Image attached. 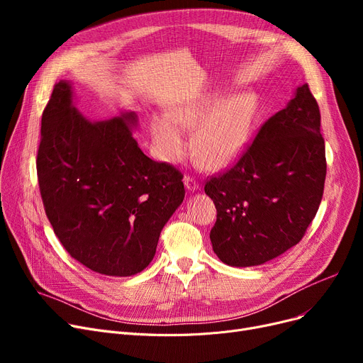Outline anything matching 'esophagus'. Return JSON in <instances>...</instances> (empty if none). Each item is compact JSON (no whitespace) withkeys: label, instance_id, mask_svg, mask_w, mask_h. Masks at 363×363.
Listing matches in <instances>:
<instances>
[{"label":"esophagus","instance_id":"1","mask_svg":"<svg viewBox=\"0 0 363 363\" xmlns=\"http://www.w3.org/2000/svg\"><path fill=\"white\" fill-rule=\"evenodd\" d=\"M184 184H185L188 191H191V193L197 191V189L200 188L199 181H196L193 177H185V178H184Z\"/></svg>","mask_w":363,"mask_h":363}]
</instances>
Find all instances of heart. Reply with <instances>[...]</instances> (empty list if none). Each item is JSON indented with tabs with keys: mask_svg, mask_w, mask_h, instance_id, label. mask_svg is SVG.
<instances>
[{
	"mask_svg": "<svg viewBox=\"0 0 363 363\" xmlns=\"http://www.w3.org/2000/svg\"><path fill=\"white\" fill-rule=\"evenodd\" d=\"M257 113V100L250 92L226 99L222 91H206L150 119L152 144L164 162L179 160L188 150V130L197 160L218 170L233 163L250 141Z\"/></svg>",
	"mask_w": 363,
	"mask_h": 363,
	"instance_id": "b5f03b06",
	"label": "heart"
}]
</instances>
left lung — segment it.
Segmentation results:
<instances>
[{"label":"left lung","mask_w":363,"mask_h":363,"mask_svg":"<svg viewBox=\"0 0 363 363\" xmlns=\"http://www.w3.org/2000/svg\"><path fill=\"white\" fill-rule=\"evenodd\" d=\"M327 175L320 113L309 85L266 121L225 174L204 185L216 207L211 241L226 264L247 268L296 245L313 220Z\"/></svg>","instance_id":"left-lung-1"}]
</instances>
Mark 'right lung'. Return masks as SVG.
<instances>
[{
  "label": "right lung",
  "mask_w": 363,
  "mask_h": 363,
  "mask_svg": "<svg viewBox=\"0 0 363 363\" xmlns=\"http://www.w3.org/2000/svg\"><path fill=\"white\" fill-rule=\"evenodd\" d=\"M137 122L133 111L86 119L69 81L54 85L43 113L36 172L47 218L66 252L101 275L144 271L185 197L181 172L138 147Z\"/></svg>",
  "instance_id": "1"
}]
</instances>
